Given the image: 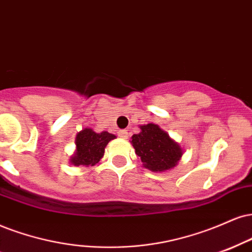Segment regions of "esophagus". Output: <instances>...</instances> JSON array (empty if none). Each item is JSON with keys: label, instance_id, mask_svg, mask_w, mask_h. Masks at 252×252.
<instances>
[{"label": "esophagus", "instance_id": "obj_1", "mask_svg": "<svg viewBox=\"0 0 252 252\" xmlns=\"http://www.w3.org/2000/svg\"><path fill=\"white\" fill-rule=\"evenodd\" d=\"M128 135H129V132L126 131V130H118V136H120L121 138H128Z\"/></svg>", "mask_w": 252, "mask_h": 252}]
</instances>
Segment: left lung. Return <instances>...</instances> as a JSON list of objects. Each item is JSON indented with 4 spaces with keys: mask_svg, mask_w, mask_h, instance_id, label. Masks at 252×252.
<instances>
[{
    "mask_svg": "<svg viewBox=\"0 0 252 252\" xmlns=\"http://www.w3.org/2000/svg\"><path fill=\"white\" fill-rule=\"evenodd\" d=\"M132 147L144 168L165 171L174 168L182 157V148L156 124L141 126V132L132 135Z\"/></svg>",
    "mask_w": 252,
    "mask_h": 252,
    "instance_id": "obj_1",
    "label": "left lung"
}]
</instances>
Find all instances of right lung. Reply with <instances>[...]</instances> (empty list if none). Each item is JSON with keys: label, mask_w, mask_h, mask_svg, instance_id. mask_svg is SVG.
Listing matches in <instances>:
<instances>
[{"label": "right lung", "mask_w": 252, "mask_h": 252, "mask_svg": "<svg viewBox=\"0 0 252 252\" xmlns=\"http://www.w3.org/2000/svg\"><path fill=\"white\" fill-rule=\"evenodd\" d=\"M116 136L102 131L99 134L92 129H84L76 136V154L71 157L74 165L92 166L98 163L104 154V148Z\"/></svg>", "instance_id": "right-lung-1"}]
</instances>
